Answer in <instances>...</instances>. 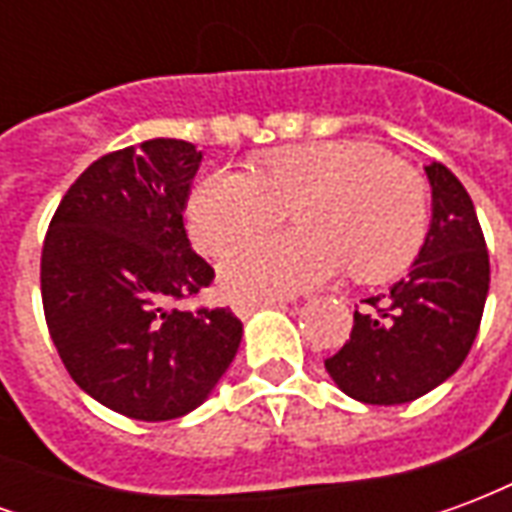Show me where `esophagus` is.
<instances>
[{
	"label": "esophagus",
	"instance_id": "esophagus-1",
	"mask_svg": "<svg viewBox=\"0 0 512 512\" xmlns=\"http://www.w3.org/2000/svg\"><path fill=\"white\" fill-rule=\"evenodd\" d=\"M263 307H282V301L277 299H235L233 312L238 318H249L255 310H263Z\"/></svg>",
	"mask_w": 512,
	"mask_h": 512
}]
</instances>
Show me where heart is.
<instances>
[{
  "label": "heart",
  "instance_id": "b5f03b06",
  "mask_svg": "<svg viewBox=\"0 0 512 512\" xmlns=\"http://www.w3.org/2000/svg\"><path fill=\"white\" fill-rule=\"evenodd\" d=\"M288 210L293 234L261 236L222 257L227 288L246 299H277L318 285L345 266L356 282L397 274L428 235V183L373 142H318L274 150L252 175L211 169L189 197V230L205 252H222L267 229Z\"/></svg>",
  "mask_w": 512,
  "mask_h": 512
}]
</instances>
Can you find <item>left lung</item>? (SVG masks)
Instances as JSON below:
<instances>
[{
    "label": "left lung",
    "mask_w": 512,
    "mask_h": 512,
    "mask_svg": "<svg viewBox=\"0 0 512 512\" xmlns=\"http://www.w3.org/2000/svg\"><path fill=\"white\" fill-rule=\"evenodd\" d=\"M433 219L408 277L365 299L351 340L326 359L345 395L370 406H397L428 395L463 365L472 348L491 263L472 197L450 169L425 167Z\"/></svg>",
    "instance_id": "obj_1"
}]
</instances>
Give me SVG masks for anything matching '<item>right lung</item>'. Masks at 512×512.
<instances>
[{"label":"right lung","mask_w":512,"mask_h":512,"mask_svg":"<svg viewBox=\"0 0 512 512\" xmlns=\"http://www.w3.org/2000/svg\"><path fill=\"white\" fill-rule=\"evenodd\" d=\"M200 161L183 139L106 153L62 197L43 241L40 296L57 354L123 417L194 411L241 345L227 307H175L213 282L183 224Z\"/></svg>","instance_id":"add662e5"}]
</instances>
